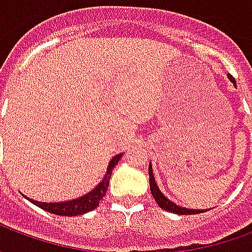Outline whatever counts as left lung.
<instances>
[{"label": "left lung", "mask_w": 252, "mask_h": 252, "mask_svg": "<svg viewBox=\"0 0 252 252\" xmlns=\"http://www.w3.org/2000/svg\"><path fill=\"white\" fill-rule=\"evenodd\" d=\"M229 81L233 83V86H236V81L235 78L228 75ZM148 175H150V189H151V193H153V197L157 201L162 209L167 212H171V213H177V215H197V213H202V212H206V209H189V208H182V206L177 205L175 202L170 201L166 195L159 190L157 182H155V178H154V173H153V166H151V162H150V166H148Z\"/></svg>", "instance_id": "1"}]
</instances>
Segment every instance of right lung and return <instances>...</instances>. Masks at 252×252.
<instances>
[{
	"instance_id": "add662e5",
	"label": "right lung",
	"mask_w": 252,
	"mask_h": 252,
	"mask_svg": "<svg viewBox=\"0 0 252 252\" xmlns=\"http://www.w3.org/2000/svg\"><path fill=\"white\" fill-rule=\"evenodd\" d=\"M121 157H123V154H119L115 158H112L102 181L92 191H89L88 194H83L82 197H78V198L70 201H63V202H41V201L32 200L30 197H25V198L41 209L58 215V216H81L83 213H88V212L95 209L98 206L99 201L106 194L112 171L116 167V164L119 163Z\"/></svg>"
}]
</instances>
